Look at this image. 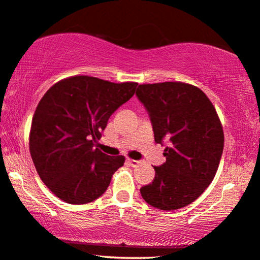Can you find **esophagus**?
Here are the masks:
<instances>
[{
	"label": "esophagus",
	"instance_id": "34e87169",
	"mask_svg": "<svg viewBox=\"0 0 260 260\" xmlns=\"http://www.w3.org/2000/svg\"><path fill=\"white\" fill-rule=\"evenodd\" d=\"M127 162L132 166V167H137V166H139L141 164V161L139 160H133V158H127Z\"/></svg>",
	"mask_w": 260,
	"mask_h": 260
}]
</instances>
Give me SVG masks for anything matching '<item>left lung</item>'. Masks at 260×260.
Wrapping results in <instances>:
<instances>
[{"label":"left lung","instance_id":"obj_1","mask_svg":"<svg viewBox=\"0 0 260 260\" xmlns=\"http://www.w3.org/2000/svg\"><path fill=\"white\" fill-rule=\"evenodd\" d=\"M138 99L148 112L155 142L168 141L166 162L140 189L142 199L160 210L193 202L218 169L224 133L212 103L199 87L179 81L139 85Z\"/></svg>","mask_w":260,"mask_h":260}]
</instances>
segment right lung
<instances>
[{
	"label": "right lung",
	"mask_w": 260,
	"mask_h": 260,
	"mask_svg": "<svg viewBox=\"0 0 260 260\" xmlns=\"http://www.w3.org/2000/svg\"><path fill=\"white\" fill-rule=\"evenodd\" d=\"M138 83L75 76L58 81L35 111L29 148L41 180L70 204L90 203L106 191L125 157L95 148L96 139Z\"/></svg>",
	"instance_id": "obj_1"
}]
</instances>
